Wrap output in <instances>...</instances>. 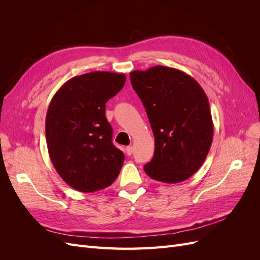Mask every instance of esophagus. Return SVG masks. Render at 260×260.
<instances>
[{
    "instance_id": "obj_1",
    "label": "esophagus",
    "mask_w": 260,
    "mask_h": 260,
    "mask_svg": "<svg viewBox=\"0 0 260 260\" xmlns=\"http://www.w3.org/2000/svg\"><path fill=\"white\" fill-rule=\"evenodd\" d=\"M125 152H127L128 155H131L133 153V146H127V148H125Z\"/></svg>"
}]
</instances>
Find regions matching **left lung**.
<instances>
[{
    "label": "left lung",
    "mask_w": 260,
    "mask_h": 260,
    "mask_svg": "<svg viewBox=\"0 0 260 260\" xmlns=\"http://www.w3.org/2000/svg\"><path fill=\"white\" fill-rule=\"evenodd\" d=\"M130 80L155 139L144 171L160 182H182L201 168L211 146L214 124L205 92L191 76L160 65L131 72Z\"/></svg>",
    "instance_id": "obj_1"
}]
</instances>
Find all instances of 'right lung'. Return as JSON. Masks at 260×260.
I'll return each mask as SVG.
<instances>
[{
    "instance_id": "right-lung-1",
    "label": "right lung",
    "mask_w": 260,
    "mask_h": 260,
    "mask_svg": "<svg viewBox=\"0 0 260 260\" xmlns=\"http://www.w3.org/2000/svg\"><path fill=\"white\" fill-rule=\"evenodd\" d=\"M124 82L123 74L92 72L72 78L51 101L45 119L49 154L57 174L77 191L102 190L119 175L124 155L112 142L105 107Z\"/></svg>"
}]
</instances>
